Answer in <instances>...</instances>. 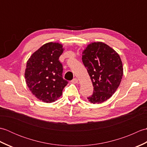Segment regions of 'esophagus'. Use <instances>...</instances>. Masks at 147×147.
Returning <instances> with one entry per match:
<instances>
[{
	"label": "esophagus",
	"instance_id": "esophagus-1",
	"mask_svg": "<svg viewBox=\"0 0 147 147\" xmlns=\"http://www.w3.org/2000/svg\"><path fill=\"white\" fill-rule=\"evenodd\" d=\"M71 82L73 83H78V80L77 78H74L73 80L71 81Z\"/></svg>",
	"mask_w": 147,
	"mask_h": 147
}]
</instances>
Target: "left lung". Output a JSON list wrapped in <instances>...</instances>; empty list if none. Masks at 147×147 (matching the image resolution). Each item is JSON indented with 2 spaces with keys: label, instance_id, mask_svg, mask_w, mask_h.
<instances>
[{
  "label": "left lung",
  "instance_id": "8db88e82",
  "mask_svg": "<svg viewBox=\"0 0 147 147\" xmlns=\"http://www.w3.org/2000/svg\"><path fill=\"white\" fill-rule=\"evenodd\" d=\"M82 61L93 86L88 97L93 104H100L111 98L119 86L123 75L120 56L103 42L90 43L84 50Z\"/></svg>",
  "mask_w": 147,
  "mask_h": 147
}]
</instances>
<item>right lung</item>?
Masks as SVG:
<instances>
[{
    "instance_id": "right-lung-1",
    "label": "right lung",
    "mask_w": 147,
    "mask_h": 147,
    "mask_svg": "<svg viewBox=\"0 0 147 147\" xmlns=\"http://www.w3.org/2000/svg\"><path fill=\"white\" fill-rule=\"evenodd\" d=\"M63 51L62 44L49 42L34 52L27 61L24 73L27 86L43 102L57 100L68 83L62 78L63 68L59 61Z\"/></svg>"
}]
</instances>
